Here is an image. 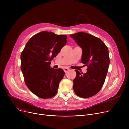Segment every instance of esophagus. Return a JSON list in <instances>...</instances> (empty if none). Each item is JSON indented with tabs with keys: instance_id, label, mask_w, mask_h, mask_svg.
I'll list each match as a JSON object with an SVG mask.
<instances>
[{
	"instance_id": "34e87169",
	"label": "esophagus",
	"mask_w": 129,
	"mask_h": 129,
	"mask_svg": "<svg viewBox=\"0 0 129 129\" xmlns=\"http://www.w3.org/2000/svg\"><path fill=\"white\" fill-rule=\"evenodd\" d=\"M69 70H70V69H67V68H65V69H64V72H65V73H67V72H68Z\"/></svg>"
}]
</instances>
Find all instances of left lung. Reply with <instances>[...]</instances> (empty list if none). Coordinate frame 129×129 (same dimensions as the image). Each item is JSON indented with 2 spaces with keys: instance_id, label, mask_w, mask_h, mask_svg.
<instances>
[{
  "instance_id": "8db88e82",
  "label": "left lung",
  "mask_w": 129,
  "mask_h": 129,
  "mask_svg": "<svg viewBox=\"0 0 129 129\" xmlns=\"http://www.w3.org/2000/svg\"><path fill=\"white\" fill-rule=\"evenodd\" d=\"M70 37L82 49V63L87 66V73L76 70L74 91L82 98L91 97L102 88L110 63L109 51L100 39L90 34L79 32Z\"/></svg>"
}]
</instances>
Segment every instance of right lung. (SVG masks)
<instances>
[{"instance_id": "add662e5", "label": "right lung", "mask_w": 129, "mask_h": 129, "mask_svg": "<svg viewBox=\"0 0 129 129\" xmlns=\"http://www.w3.org/2000/svg\"><path fill=\"white\" fill-rule=\"evenodd\" d=\"M66 35L41 32L28 41L21 53V69L25 85L40 98H51L57 92L65 73L51 67V61L66 44Z\"/></svg>"}]
</instances>
